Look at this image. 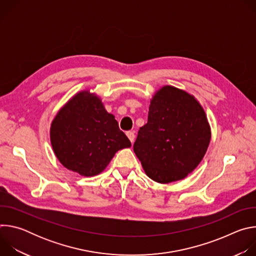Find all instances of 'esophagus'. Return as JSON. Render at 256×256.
<instances>
[{
  "instance_id": "obj_1",
  "label": "esophagus",
  "mask_w": 256,
  "mask_h": 256,
  "mask_svg": "<svg viewBox=\"0 0 256 256\" xmlns=\"http://www.w3.org/2000/svg\"><path fill=\"white\" fill-rule=\"evenodd\" d=\"M126 136H128V138H130V140L132 142H134V132H126Z\"/></svg>"
}]
</instances>
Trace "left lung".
<instances>
[{
  "label": "left lung",
  "mask_w": 256,
  "mask_h": 256,
  "mask_svg": "<svg viewBox=\"0 0 256 256\" xmlns=\"http://www.w3.org/2000/svg\"><path fill=\"white\" fill-rule=\"evenodd\" d=\"M210 140L200 103L184 91L165 86L151 100L148 122L138 132L134 152L151 179L169 184L196 169Z\"/></svg>",
  "instance_id": "1"
}]
</instances>
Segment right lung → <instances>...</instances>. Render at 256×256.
Here are the masks:
<instances>
[{"mask_svg":"<svg viewBox=\"0 0 256 256\" xmlns=\"http://www.w3.org/2000/svg\"><path fill=\"white\" fill-rule=\"evenodd\" d=\"M50 140L60 162L84 176L99 174L118 150L132 146L114 116L88 91L72 97L58 112Z\"/></svg>","mask_w":256,"mask_h":256,"instance_id":"obj_1","label":"right lung"}]
</instances>
